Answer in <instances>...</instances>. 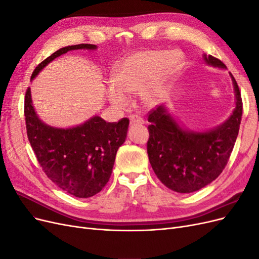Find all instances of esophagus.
Returning a JSON list of instances; mask_svg holds the SVG:
<instances>
[{
  "label": "esophagus",
  "mask_w": 259,
  "mask_h": 259,
  "mask_svg": "<svg viewBox=\"0 0 259 259\" xmlns=\"http://www.w3.org/2000/svg\"><path fill=\"white\" fill-rule=\"evenodd\" d=\"M130 123H131V125H144L145 121L140 116L131 115L130 116Z\"/></svg>",
  "instance_id": "34e87169"
}]
</instances>
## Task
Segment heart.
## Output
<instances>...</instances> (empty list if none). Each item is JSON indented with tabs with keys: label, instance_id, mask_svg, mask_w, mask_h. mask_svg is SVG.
<instances>
[{
	"label": "heart",
	"instance_id": "obj_1",
	"mask_svg": "<svg viewBox=\"0 0 259 259\" xmlns=\"http://www.w3.org/2000/svg\"><path fill=\"white\" fill-rule=\"evenodd\" d=\"M182 64L177 53L165 51H142L123 59L112 72V82L106 89L110 104L124 109L130 105L127 95L138 94L140 103L151 108L163 96L166 82Z\"/></svg>",
	"mask_w": 259,
	"mask_h": 259
}]
</instances>
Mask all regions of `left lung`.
<instances>
[{
	"instance_id": "obj_1",
	"label": "left lung",
	"mask_w": 259,
	"mask_h": 259,
	"mask_svg": "<svg viewBox=\"0 0 259 259\" xmlns=\"http://www.w3.org/2000/svg\"><path fill=\"white\" fill-rule=\"evenodd\" d=\"M207 66L227 69L219 59L203 54ZM234 109L224 123L207 131L187 128L166 105L149 112L147 151L155 175L168 189L191 193L215 180L225 168L236 143L242 117L239 86L231 73Z\"/></svg>"
}]
</instances>
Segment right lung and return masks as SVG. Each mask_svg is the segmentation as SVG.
Here are the masks:
<instances>
[{
	"mask_svg": "<svg viewBox=\"0 0 259 259\" xmlns=\"http://www.w3.org/2000/svg\"><path fill=\"white\" fill-rule=\"evenodd\" d=\"M76 50L95 51L97 45L77 44L56 51L35 68L31 81L55 58ZM25 116L31 147L55 185L83 199L103 190L111 176L117 149L126 139L128 119L110 123L94 115L75 126H51L36 114L30 88L25 98Z\"/></svg>",
	"mask_w": 259,
	"mask_h": 259,
	"instance_id": "add662e5",
	"label": "right lung"
}]
</instances>
